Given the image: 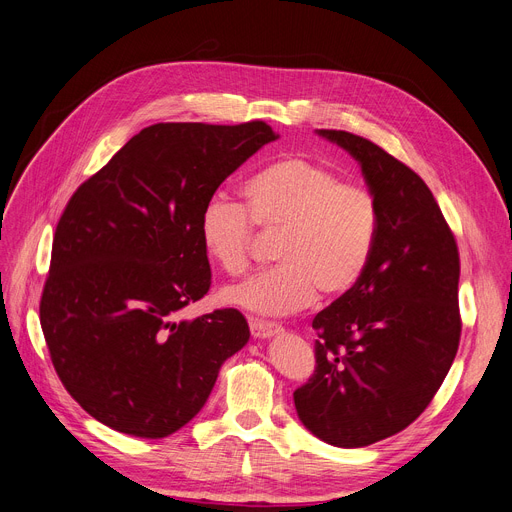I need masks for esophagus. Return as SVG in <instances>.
Masks as SVG:
<instances>
[{
    "label": "esophagus",
    "instance_id": "34e87169",
    "mask_svg": "<svg viewBox=\"0 0 512 512\" xmlns=\"http://www.w3.org/2000/svg\"><path fill=\"white\" fill-rule=\"evenodd\" d=\"M250 329H252V335L256 339H271V337H275V335H279L283 331L279 325L266 323V321H252Z\"/></svg>",
    "mask_w": 512,
    "mask_h": 512
}]
</instances>
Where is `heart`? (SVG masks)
I'll use <instances>...</instances> for the list:
<instances>
[{
	"label": "heart",
	"instance_id": "1",
	"mask_svg": "<svg viewBox=\"0 0 512 512\" xmlns=\"http://www.w3.org/2000/svg\"><path fill=\"white\" fill-rule=\"evenodd\" d=\"M248 211L212 198L200 214L208 258L227 275L246 273L254 225L277 231V266L223 291V300L258 316H285L316 294L342 296L369 269L379 237L373 193L344 183L333 168L291 156L262 166L241 185Z\"/></svg>",
	"mask_w": 512,
	"mask_h": 512
}]
</instances>
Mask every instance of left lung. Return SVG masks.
Instances as JSON below:
<instances>
[{"instance_id":"8db88e82","label":"left lung","mask_w":512,"mask_h":512,"mask_svg":"<svg viewBox=\"0 0 512 512\" xmlns=\"http://www.w3.org/2000/svg\"><path fill=\"white\" fill-rule=\"evenodd\" d=\"M346 150L379 204L369 269L314 316L316 371L294 392L302 425L337 448L408 427L446 379L460 339L454 235L425 181L369 139L316 129Z\"/></svg>"}]
</instances>
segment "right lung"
<instances>
[{"instance_id":"add662e5","label":"right lung","mask_w":512,"mask_h":512,"mask_svg":"<svg viewBox=\"0 0 512 512\" xmlns=\"http://www.w3.org/2000/svg\"><path fill=\"white\" fill-rule=\"evenodd\" d=\"M275 139L262 120L145 127L66 204L39 314L60 381L93 419L148 440L175 433L248 344L235 308L175 316L212 283L206 202Z\"/></svg>"}]
</instances>
